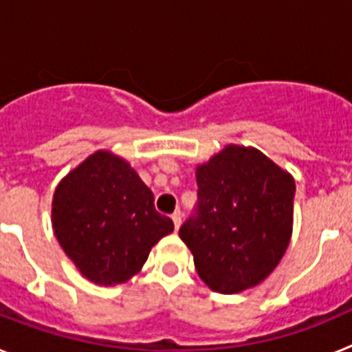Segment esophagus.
Instances as JSON below:
<instances>
[{"label": "esophagus", "mask_w": 352, "mask_h": 352, "mask_svg": "<svg viewBox=\"0 0 352 352\" xmlns=\"http://www.w3.org/2000/svg\"><path fill=\"white\" fill-rule=\"evenodd\" d=\"M170 219H173L174 222V229L178 231L179 226H182V211H174V213L170 214Z\"/></svg>", "instance_id": "esophagus-1"}]
</instances>
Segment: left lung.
<instances>
[{
    "instance_id": "1",
    "label": "left lung",
    "mask_w": 352,
    "mask_h": 352,
    "mask_svg": "<svg viewBox=\"0 0 352 352\" xmlns=\"http://www.w3.org/2000/svg\"><path fill=\"white\" fill-rule=\"evenodd\" d=\"M197 206L179 227L201 280L250 289L276 268L292 234L294 178L256 148L229 144L195 170Z\"/></svg>"
}]
</instances>
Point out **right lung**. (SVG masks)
<instances>
[{
  "mask_svg": "<svg viewBox=\"0 0 352 352\" xmlns=\"http://www.w3.org/2000/svg\"><path fill=\"white\" fill-rule=\"evenodd\" d=\"M153 201L129 162L100 149L56 186L52 229L82 276L100 285L123 284L174 231Z\"/></svg>",
  "mask_w": 352,
  "mask_h": 352,
  "instance_id": "obj_1",
  "label": "right lung"
}]
</instances>
